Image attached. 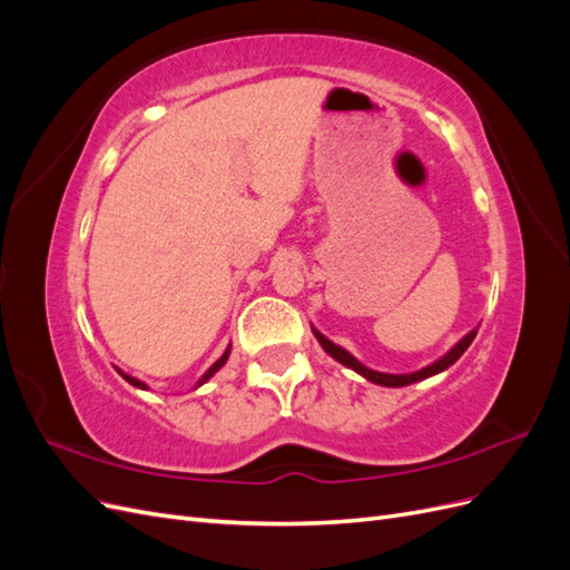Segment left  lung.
<instances>
[{
	"label": "left lung",
	"instance_id": "8db88e82",
	"mask_svg": "<svg viewBox=\"0 0 570 570\" xmlns=\"http://www.w3.org/2000/svg\"><path fill=\"white\" fill-rule=\"evenodd\" d=\"M475 333L478 331H471L469 335H465L456 347L450 352V354H444L440 361H435V364H430V366H425L423 371H416V373H409V375H390V373H377V371H371V368H366L364 364H358V361L350 354V352H344L342 347H337V344H333L331 340H325L318 331H314V335L318 337V342L323 344V350L331 354L333 358H337L340 364H344L347 368H352V371H356V373H361L364 377H368L371 383H377V385H387V387H402V385H409V383H416V381H423V377H430V375H435V373H440V371H444V368H450L454 361L469 350V344L473 342V337H475Z\"/></svg>",
	"mask_w": 570,
	"mask_h": 570
}]
</instances>
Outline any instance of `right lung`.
Segmentation results:
<instances>
[{"label": "right lung", "mask_w": 570, "mask_h": 570, "mask_svg": "<svg viewBox=\"0 0 570 570\" xmlns=\"http://www.w3.org/2000/svg\"><path fill=\"white\" fill-rule=\"evenodd\" d=\"M228 354H230V347H228L226 352H223V356L216 361V364H214L209 371L204 373V377H202V381H199V385H202V383H206V381H209V377H212V375H214V373H216V371H218L223 364H226V361H228ZM118 373H120V371H118ZM120 375H124L130 385L140 387V390H147V385H145V383H140V381H137V377H132V375H126V373H120Z\"/></svg>", "instance_id": "right-lung-1"}]
</instances>
